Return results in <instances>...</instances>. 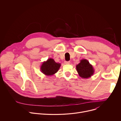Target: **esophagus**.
Segmentation results:
<instances>
[{
	"mask_svg": "<svg viewBox=\"0 0 121 121\" xmlns=\"http://www.w3.org/2000/svg\"><path fill=\"white\" fill-rule=\"evenodd\" d=\"M64 63H65V64H69L70 63V62H69V61H64Z\"/></svg>",
	"mask_w": 121,
	"mask_h": 121,
	"instance_id": "34e87169",
	"label": "esophagus"
}]
</instances>
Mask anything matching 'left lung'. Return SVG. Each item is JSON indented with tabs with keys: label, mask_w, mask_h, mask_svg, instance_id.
I'll return each instance as SVG.
<instances>
[{
	"label": "left lung",
	"mask_w": 121,
	"mask_h": 121,
	"mask_svg": "<svg viewBox=\"0 0 121 121\" xmlns=\"http://www.w3.org/2000/svg\"><path fill=\"white\" fill-rule=\"evenodd\" d=\"M79 75L83 79H87L92 76L94 69L91 64L86 59H82L76 66Z\"/></svg>",
	"instance_id": "8db88e82"
}]
</instances>
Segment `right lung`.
I'll use <instances>...</instances> for the list:
<instances>
[{
  "label": "right lung",
  "instance_id": "add662e5",
  "mask_svg": "<svg viewBox=\"0 0 121 121\" xmlns=\"http://www.w3.org/2000/svg\"><path fill=\"white\" fill-rule=\"evenodd\" d=\"M60 66V63L56 62L52 58H49L42 62L40 69L45 75L51 76L58 72Z\"/></svg>",
  "mask_w": 121,
  "mask_h": 121
}]
</instances>
